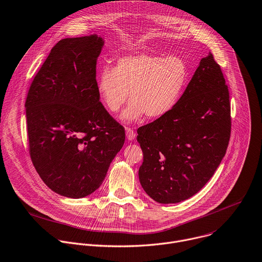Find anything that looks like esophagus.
<instances>
[{
    "mask_svg": "<svg viewBox=\"0 0 262 262\" xmlns=\"http://www.w3.org/2000/svg\"><path fill=\"white\" fill-rule=\"evenodd\" d=\"M125 134H126V138H127L128 141L135 140V138H136V133L134 132L133 128L126 127V128H125Z\"/></svg>",
    "mask_w": 262,
    "mask_h": 262,
    "instance_id": "1",
    "label": "esophagus"
}]
</instances>
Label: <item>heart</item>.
<instances>
[{"label": "heart", "instance_id": "obj_1", "mask_svg": "<svg viewBox=\"0 0 262 262\" xmlns=\"http://www.w3.org/2000/svg\"><path fill=\"white\" fill-rule=\"evenodd\" d=\"M188 81V68L179 56L138 54L117 60L115 68L105 67L98 77L97 89L105 107L117 113L129 99L122 113L123 121L139 120L144 114L158 118L179 102Z\"/></svg>", "mask_w": 262, "mask_h": 262}]
</instances>
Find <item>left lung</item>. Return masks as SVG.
Returning a JSON list of instances; mask_svg holds the SVG:
<instances>
[{"mask_svg":"<svg viewBox=\"0 0 262 262\" xmlns=\"http://www.w3.org/2000/svg\"><path fill=\"white\" fill-rule=\"evenodd\" d=\"M230 128L228 89L220 66L209 53L177 105L138 129L144 155L139 179L145 192L159 204L193 196L224 157Z\"/></svg>","mask_w":262,"mask_h":262,"instance_id":"8db88e82","label":"left lung"}]
</instances>
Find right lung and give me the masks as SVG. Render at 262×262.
I'll use <instances>...</instances> for the list:
<instances>
[{"label":"right lung","mask_w":262,"mask_h":262,"mask_svg":"<svg viewBox=\"0 0 262 262\" xmlns=\"http://www.w3.org/2000/svg\"><path fill=\"white\" fill-rule=\"evenodd\" d=\"M98 35L58 41L35 76L26 101L30 154L55 193L82 199L103 183L125 141L124 128L100 102Z\"/></svg>","instance_id":"add662e5"}]
</instances>
